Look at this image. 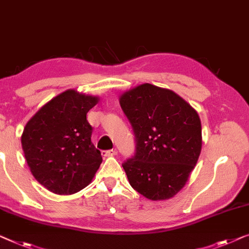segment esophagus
Here are the masks:
<instances>
[{
  "label": "esophagus",
  "mask_w": 249,
  "mask_h": 249,
  "mask_svg": "<svg viewBox=\"0 0 249 249\" xmlns=\"http://www.w3.org/2000/svg\"><path fill=\"white\" fill-rule=\"evenodd\" d=\"M118 151L116 149H111V150H103L102 151V156L104 157H112V156H117Z\"/></svg>",
  "instance_id": "34e87169"
}]
</instances>
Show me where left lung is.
<instances>
[{
    "instance_id": "1",
    "label": "left lung",
    "mask_w": 249,
    "mask_h": 249,
    "mask_svg": "<svg viewBox=\"0 0 249 249\" xmlns=\"http://www.w3.org/2000/svg\"><path fill=\"white\" fill-rule=\"evenodd\" d=\"M119 102L136 137L135 156L122 165L129 183L149 200L171 199L199 160V114L172 89L149 83L124 92Z\"/></svg>"
}]
</instances>
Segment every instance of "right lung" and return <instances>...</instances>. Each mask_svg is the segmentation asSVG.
<instances>
[{
	"instance_id": "obj_1",
	"label": "right lung",
	"mask_w": 249,
	"mask_h": 249,
	"mask_svg": "<svg viewBox=\"0 0 249 249\" xmlns=\"http://www.w3.org/2000/svg\"><path fill=\"white\" fill-rule=\"evenodd\" d=\"M99 96L67 89L42 106L27 122L21 143L35 178L50 192L70 196L84 189L102 156L91 142L86 114Z\"/></svg>"
}]
</instances>
